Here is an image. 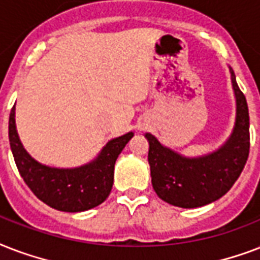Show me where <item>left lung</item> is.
I'll return each instance as SVG.
<instances>
[{
    "mask_svg": "<svg viewBox=\"0 0 260 260\" xmlns=\"http://www.w3.org/2000/svg\"><path fill=\"white\" fill-rule=\"evenodd\" d=\"M231 70L236 98V120L226 142L216 152L199 157H186L167 148L150 133L148 161L152 186L158 198L184 209L205 206L231 190L244 168L249 153V115L244 93Z\"/></svg>",
    "mask_w": 260,
    "mask_h": 260,
    "instance_id": "1",
    "label": "left lung"
}]
</instances>
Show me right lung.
<instances>
[{"label": "right lung", "instance_id": "right-lung-1", "mask_svg": "<svg viewBox=\"0 0 260 260\" xmlns=\"http://www.w3.org/2000/svg\"><path fill=\"white\" fill-rule=\"evenodd\" d=\"M134 133L108 141L93 161L77 168L40 164L24 149L16 130L15 106L9 115V142L21 178L38 198L61 212H85L103 203L111 192L114 167Z\"/></svg>", "mask_w": 260, "mask_h": 260}]
</instances>
